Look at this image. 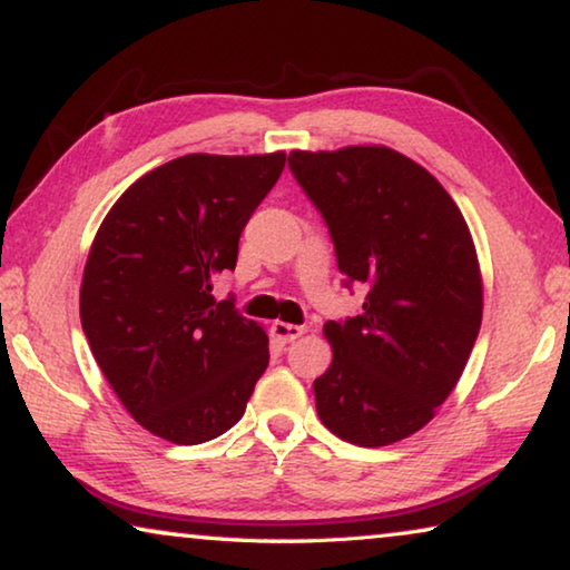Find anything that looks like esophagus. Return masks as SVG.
<instances>
[{
    "mask_svg": "<svg viewBox=\"0 0 570 570\" xmlns=\"http://www.w3.org/2000/svg\"><path fill=\"white\" fill-rule=\"evenodd\" d=\"M306 330L304 326H298V324H288V322H274L272 324V336L276 342H282V344H288V342H294V340H298V336H302Z\"/></svg>",
    "mask_w": 570,
    "mask_h": 570,
    "instance_id": "obj_1",
    "label": "esophagus"
}]
</instances>
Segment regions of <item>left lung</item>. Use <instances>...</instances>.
<instances>
[{
	"mask_svg": "<svg viewBox=\"0 0 570 570\" xmlns=\"http://www.w3.org/2000/svg\"><path fill=\"white\" fill-rule=\"evenodd\" d=\"M362 312L326 322L334 360L314 380L324 428L360 448L422 430L455 390L482 322L470 228L435 176L384 146L288 156Z\"/></svg>",
	"mask_w": 570,
	"mask_h": 570,
	"instance_id": "obj_1",
	"label": "left lung"
}]
</instances>
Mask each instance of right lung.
Returning a JSON list of instances; mask_svg holds the SVG:
<instances>
[{
	"label": "right lung",
	"mask_w": 570,
	"mask_h": 570,
	"mask_svg": "<svg viewBox=\"0 0 570 570\" xmlns=\"http://www.w3.org/2000/svg\"><path fill=\"white\" fill-rule=\"evenodd\" d=\"M286 153H190L115 200L92 240L80 320L105 380L153 435L200 445L244 417L268 366V336L216 302L240 230L274 188Z\"/></svg>",
	"instance_id": "add662e5"
}]
</instances>
